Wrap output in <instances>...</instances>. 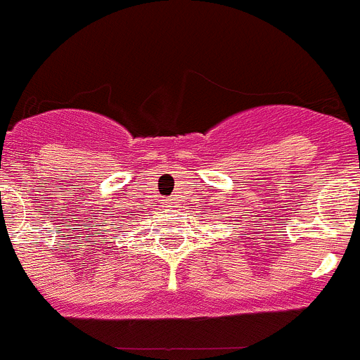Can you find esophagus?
I'll return each mask as SVG.
<instances>
[{"instance_id": "34e87169", "label": "esophagus", "mask_w": 360, "mask_h": 360, "mask_svg": "<svg viewBox=\"0 0 360 360\" xmlns=\"http://www.w3.org/2000/svg\"><path fill=\"white\" fill-rule=\"evenodd\" d=\"M162 205H164V207H174V196H169V198H165V200H162Z\"/></svg>"}]
</instances>
